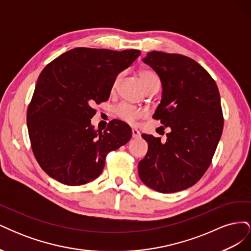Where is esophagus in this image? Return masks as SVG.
<instances>
[{
  "label": "esophagus",
  "instance_id": "1",
  "mask_svg": "<svg viewBox=\"0 0 251 251\" xmlns=\"http://www.w3.org/2000/svg\"><path fill=\"white\" fill-rule=\"evenodd\" d=\"M132 136H133V138H139L140 132L137 130V128H132Z\"/></svg>",
  "mask_w": 251,
  "mask_h": 251
}]
</instances>
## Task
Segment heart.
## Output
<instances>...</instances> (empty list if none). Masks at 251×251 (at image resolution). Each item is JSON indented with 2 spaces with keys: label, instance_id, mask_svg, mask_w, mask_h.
Here are the masks:
<instances>
[{
  "label": "heart",
  "instance_id": "b5f03b06",
  "mask_svg": "<svg viewBox=\"0 0 251 251\" xmlns=\"http://www.w3.org/2000/svg\"><path fill=\"white\" fill-rule=\"evenodd\" d=\"M139 77H140V80L142 82L143 87L146 89H148L149 87L153 86V85H159V79H158L157 74L151 70H149V69L140 70ZM119 79H120V75H118L115 82H114L113 88L116 87ZM115 112H116V115L118 118H120L124 121H126V123H134L135 120H137L138 118H140L144 115L143 110H141L140 108L135 107V105L128 103V102H121L119 105H117Z\"/></svg>",
  "mask_w": 251,
  "mask_h": 251
}]
</instances>
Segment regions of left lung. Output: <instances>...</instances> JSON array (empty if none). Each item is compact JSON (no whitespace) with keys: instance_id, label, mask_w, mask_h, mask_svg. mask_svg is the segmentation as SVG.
I'll return each mask as SVG.
<instances>
[{"instance_id":"obj_1","label":"left lung","mask_w":251,"mask_h":251,"mask_svg":"<svg viewBox=\"0 0 251 251\" xmlns=\"http://www.w3.org/2000/svg\"><path fill=\"white\" fill-rule=\"evenodd\" d=\"M142 60L162 85L153 118L171 132L165 142L142 134L149 150L138 164L139 178L159 193L183 191L206 172L221 138L224 120L219 90L209 73L187 56L151 51Z\"/></svg>"}]
</instances>
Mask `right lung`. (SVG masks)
<instances>
[{
	"mask_svg": "<svg viewBox=\"0 0 251 251\" xmlns=\"http://www.w3.org/2000/svg\"><path fill=\"white\" fill-rule=\"evenodd\" d=\"M140 55L136 49L74 48L44 68L27 110V126L35 159L53 179L76 186L93 181L105 156L131 139L121 120L103 132L91 125L94 103L109 100L117 75Z\"/></svg>",
	"mask_w": 251,
	"mask_h": 251,
	"instance_id": "1",
	"label": "right lung"
}]
</instances>
